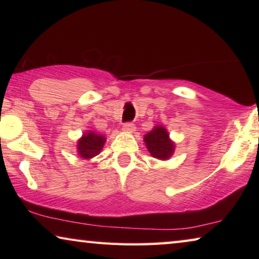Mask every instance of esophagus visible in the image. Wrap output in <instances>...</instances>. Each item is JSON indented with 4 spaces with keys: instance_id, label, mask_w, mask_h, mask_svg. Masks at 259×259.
I'll list each match as a JSON object with an SVG mask.
<instances>
[{
    "instance_id": "1",
    "label": "esophagus",
    "mask_w": 259,
    "mask_h": 259,
    "mask_svg": "<svg viewBox=\"0 0 259 259\" xmlns=\"http://www.w3.org/2000/svg\"><path fill=\"white\" fill-rule=\"evenodd\" d=\"M135 129H136V126L133 123H125V124H123V128H122V130H123L126 134H133Z\"/></svg>"
}]
</instances>
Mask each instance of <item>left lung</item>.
<instances>
[{
    "instance_id": "left-lung-1",
    "label": "left lung",
    "mask_w": 259,
    "mask_h": 259,
    "mask_svg": "<svg viewBox=\"0 0 259 259\" xmlns=\"http://www.w3.org/2000/svg\"><path fill=\"white\" fill-rule=\"evenodd\" d=\"M147 151L157 160L166 161L175 153V142L170 138L168 130L163 125H155L150 133L144 136Z\"/></svg>"
}]
</instances>
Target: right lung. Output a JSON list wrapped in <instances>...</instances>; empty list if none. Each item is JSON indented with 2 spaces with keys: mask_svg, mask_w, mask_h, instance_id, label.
Returning <instances> with one entry per match:
<instances>
[{
  "mask_svg": "<svg viewBox=\"0 0 259 259\" xmlns=\"http://www.w3.org/2000/svg\"><path fill=\"white\" fill-rule=\"evenodd\" d=\"M105 143H106V137L104 135L96 133L94 130H87L77 140V154L84 160L94 159L102 152Z\"/></svg>",
  "mask_w": 259,
  "mask_h": 259,
  "instance_id": "obj_1",
  "label": "right lung"
}]
</instances>
